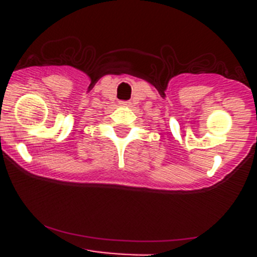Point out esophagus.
Here are the masks:
<instances>
[{
  "mask_svg": "<svg viewBox=\"0 0 257 257\" xmlns=\"http://www.w3.org/2000/svg\"><path fill=\"white\" fill-rule=\"evenodd\" d=\"M121 104L122 106H130L131 105V101H121Z\"/></svg>",
  "mask_w": 257,
  "mask_h": 257,
  "instance_id": "esophagus-1",
  "label": "esophagus"
}]
</instances>
